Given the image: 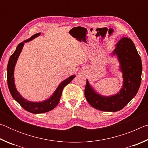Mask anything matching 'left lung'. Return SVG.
I'll list each match as a JSON object with an SVG mask.
<instances>
[{
    "label": "left lung",
    "instance_id": "left-lung-1",
    "mask_svg": "<svg viewBox=\"0 0 148 148\" xmlns=\"http://www.w3.org/2000/svg\"><path fill=\"white\" fill-rule=\"evenodd\" d=\"M111 55L116 56L119 62V70L123 79L121 89L114 95L104 96L95 91L86 79L85 97L95 109L114 112L123 108L138 91L142 65L133 42L127 37H123L117 42Z\"/></svg>",
    "mask_w": 148,
    "mask_h": 148
}]
</instances>
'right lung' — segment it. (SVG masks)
<instances>
[{
  "label": "right lung",
  "instance_id": "right-lung-1",
  "mask_svg": "<svg viewBox=\"0 0 148 148\" xmlns=\"http://www.w3.org/2000/svg\"><path fill=\"white\" fill-rule=\"evenodd\" d=\"M41 34L40 32L36 33L29 38V39L24 40L23 42L20 43L17 46L16 49L15 50L14 53L10 57L8 66H7V81H8V86L10 90V92L12 95L13 98L27 112H31L32 114H42L51 111L54 108L57 106L59 104L60 98H61L62 90L64 87L68 85L72 79H73L76 76L72 75L68 78L62 81L61 84L59 85L56 91H54L53 95L45 101L42 102H32L28 100L24 99L19 92L17 91L14 82V69L16 66V62L18 57L21 53V50L23 49L24 44L25 42L31 41L32 40L36 38Z\"/></svg>",
  "mask_w": 148,
  "mask_h": 148
}]
</instances>
